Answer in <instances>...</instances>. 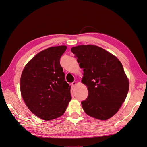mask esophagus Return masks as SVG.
<instances>
[{"label": "esophagus", "mask_w": 147, "mask_h": 147, "mask_svg": "<svg viewBox=\"0 0 147 147\" xmlns=\"http://www.w3.org/2000/svg\"><path fill=\"white\" fill-rule=\"evenodd\" d=\"M76 81H74L73 82H72L71 83V85H72V87H74V86H76Z\"/></svg>", "instance_id": "1"}]
</instances>
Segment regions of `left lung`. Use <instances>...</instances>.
<instances>
[{
  "label": "left lung",
  "mask_w": 147,
  "mask_h": 147,
  "mask_svg": "<svg viewBox=\"0 0 147 147\" xmlns=\"http://www.w3.org/2000/svg\"><path fill=\"white\" fill-rule=\"evenodd\" d=\"M71 51L83 68L82 82L88 96L81 102L86 115L107 120L118 111L129 90V82L119 59L99 47L79 45Z\"/></svg>",
  "instance_id": "left-lung-1"
}]
</instances>
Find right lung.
<instances>
[{
    "label": "right lung",
    "mask_w": 147,
    "mask_h": 147,
    "mask_svg": "<svg viewBox=\"0 0 147 147\" xmlns=\"http://www.w3.org/2000/svg\"><path fill=\"white\" fill-rule=\"evenodd\" d=\"M67 49L57 46L43 50L26 65L20 78L22 96L29 110L45 121L66 111L71 99L60 59Z\"/></svg>",
    "instance_id": "right-lung-1"
}]
</instances>
